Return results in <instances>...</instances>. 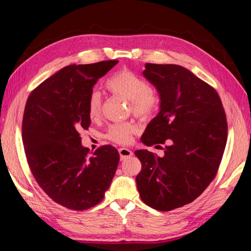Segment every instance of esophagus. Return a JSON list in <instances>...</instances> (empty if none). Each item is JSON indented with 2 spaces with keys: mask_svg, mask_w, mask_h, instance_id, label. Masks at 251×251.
<instances>
[{
  "mask_svg": "<svg viewBox=\"0 0 251 251\" xmlns=\"http://www.w3.org/2000/svg\"><path fill=\"white\" fill-rule=\"evenodd\" d=\"M119 155H120V160H125L126 158L133 156V151L126 148H121L119 149Z\"/></svg>",
  "mask_w": 251,
  "mask_h": 251,
  "instance_id": "obj_1",
  "label": "esophagus"
}]
</instances>
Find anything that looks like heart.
<instances>
[{"label":"heart","mask_w":251,"mask_h":251,"mask_svg":"<svg viewBox=\"0 0 251 251\" xmlns=\"http://www.w3.org/2000/svg\"><path fill=\"white\" fill-rule=\"evenodd\" d=\"M111 93L130 101L131 111L135 116L142 119L151 117L158 108V96L148 82L132 71L123 70L113 75L105 82ZM101 113V97L97 91H93L88 98V114L90 118L96 119ZM138 132V126L134 123H121L112 125L107 132V138L118 144H127L132 136Z\"/></svg>","instance_id":"b5f03b06"}]
</instances>
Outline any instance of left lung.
Returning <instances> with one entry per match:
<instances>
[{
	"mask_svg": "<svg viewBox=\"0 0 251 251\" xmlns=\"http://www.w3.org/2000/svg\"><path fill=\"white\" fill-rule=\"evenodd\" d=\"M143 76L156 87L160 111L141 141L164 144L163 157L139 150L136 177L141 200L160 211L193 202L216 177L227 140L225 111L217 91L186 68L146 64Z\"/></svg>",
	"mask_w": 251,
	"mask_h": 251,
	"instance_id": "left-lung-1",
	"label": "left lung"
}]
</instances>
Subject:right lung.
I'll return each instance as SVG.
<instances>
[{"mask_svg":"<svg viewBox=\"0 0 251 251\" xmlns=\"http://www.w3.org/2000/svg\"><path fill=\"white\" fill-rule=\"evenodd\" d=\"M117 63L67 66L36 87L25 105L22 137L30 171L53 201L72 210L101 202L117 170L115 148L102 146L90 156L79 136L91 124L94 85Z\"/></svg>","mask_w":251,"mask_h":251,"instance_id":"1","label":"right lung"}]
</instances>
